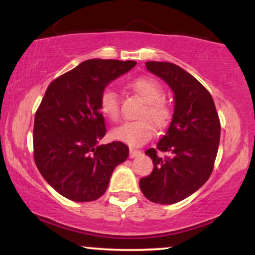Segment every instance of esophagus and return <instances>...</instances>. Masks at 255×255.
Listing matches in <instances>:
<instances>
[{
  "instance_id": "34e87169",
  "label": "esophagus",
  "mask_w": 255,
  "mask_h": 255,
  "mask_svg": "<svg viewBox=\"0 0 255 255\" xmlns=\"http://www.w3.org/2000/svg\"><path fill=\"white\" fill-rule=\"evenodd\" d=\"M140 154H141V151L135 150V148H130V150H129V157L130 158H135L137 156H140Z\"/></svg>"
}]
</instances>
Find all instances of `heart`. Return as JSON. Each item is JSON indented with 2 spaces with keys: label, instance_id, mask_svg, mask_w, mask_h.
<instances>
[{
  "label": "heart",
  "instance_id": "obj_1",
  "mask_svg": "<svg viewBox=\"0 0 255 255\" xmlns=\"http://www.w3.org/2000/svg\"><path fill=\"white\" fill-rule=\"evenodd\" d=\"M131 87L145 102L136 121L126 122L111 131L113 139L130 146H141L150 141L154 134V126L162 128L171 119V109L163 101V87L153 78H137L131 83ZM99 110L111 121H118L121 115L118 93L111 89H105L99 98ZM150 118L151 123L145 118Z\"/></svg>",
  "mask_w": 255,
  "mask_h": 255
}]
</instances>
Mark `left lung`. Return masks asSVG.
Instances as JSON below:
<instances>
[{"mask_svg":"<svg viewBox=\"0 0 255 255\" xmlns=\"http://www.w3.org/2000/svg\"><path fill=\"white\" fill-rule=\"evenodd\" d=\"M175 93V110L165 135L145 152L153 170L140 180L142 194L152 203L170 205L197 192L211 176L217 157L221 122L210 92L181 67L146 62ZM160 151L165 156H159Z\"/></svg>","mask_w":255,"mask_h":255,"instance_id":"8db88e82","label":"left lung"}]
</instances>
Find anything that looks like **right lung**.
<instances>
[{"instance_id": "right-lung-1", "label": "right lung", "mask_w": 255, "mask_h": 255, "mask_svg": "<svg viewBox=\"0 0 255 255\" xmlns=\"http://www.w3.org/2000/svg\"><path fill=\"white\" fill-rule=\"evenodd\" d=\"M135 61L87 60L52 80L34 115L33 158L55 191L69 200L93 201L129 154L121 141L98 145L107 134L99 98Z\"/></svg>"}]
</instances>
